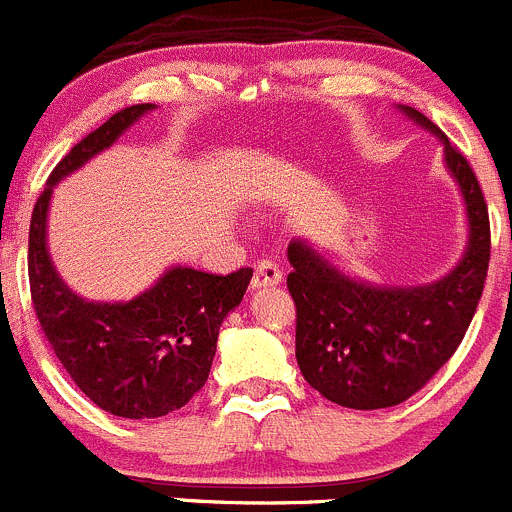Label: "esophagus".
<instances>
[{
	"label": "esophagus",
	"instance_id": "34e87169",
	"mask_svg": "<svg viewBox=\"0 0 512 512\" xmlns=\"http://www.w3.org/2000/svg\"><path fill=\"white\" fill-rule=\"evenodd\" d=\"M283 280V270H280L278 262L272 260H260L255 267V278H252V288H270V285H278Z\"/></svg>",
	"mask_w": 512,
	"mask_h": 512
}]
</instances>
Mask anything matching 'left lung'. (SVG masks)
I'll use <instances>...</instances> for the list:
<instances>
[{"mask_svg": "<svg viewBox=\"0 0 512 512\" xmlns=\"http://www.w3.org/2000/svg\"><path fill=\"white\" fill-rule=\"evenodd\" d=\"M396 108L442 141L444 166L465 199L467 245L444 278L396 288L346 275L308 242H290L300 374L348 409L396 407L450 361L470 328L490 262V219L475 171L424 113Z\"/></svg>", "mask_w": 512, "mask_h": 512, "instance_id": "1", "label": "left lung"}]
</instances>
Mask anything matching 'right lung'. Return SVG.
<instances>
[{
	"instance_id": "obj_1",
	"label": "right lung",
	"mask_w": 512,
	"mask_h": 512,
	"mask_svg": "<svg viewBox=\"0 0 512 512\" xmlns=\"http://www.w3.org/2000/svg\"><path fill=\"white\" fill-rule=\"evenodd\" d=\"M154 103L123 108L75 143L47 179L30 222V290L37 321L80 391L103 412L156 419L176 412L207 381L219 326L245 298L250 267L209 275L171 267L126 303L85 300L68 288L47 250V212L57 181L111 148Z\"/></svg>"
}]
</instances>
